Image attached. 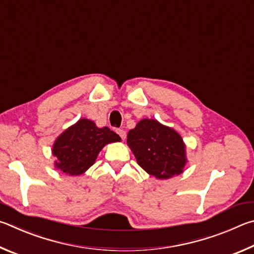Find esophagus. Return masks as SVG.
Returning <instances> with one entry per match:
<instances>
[{"label":"esophagus","mask_w":254,"mask_h":254,"mask_svg":"<svg viewBox=\"0 0 254 254\" xmlns=\"http://www.w3.org/2000/svg\"><path fill=\"white\" fill-rule=\"evenodd\" d=\"M116 131H117V134L120 136V138H122V139L126 138V131H125L124 129H120V128H119V129H117Z\"/></svg>","instance_id":"obj_1"}]
</instances>
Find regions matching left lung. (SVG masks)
<instances>
[{"label": "left lung", "mask_w": 254, "mask_h": 254, "mask_svg": "<svg viewBox=\"0 0 254 254\" xmlns=\"http://www.w3.org/2000/svg\"><path fill=\"white\" fill-rule=\"evenodd\" d=\"M127 144L141 168L157 179H170L186 164L182 137L156 120L143 119L128 132Z\"/></svg>", "instance_id": "1"}]
</instances>
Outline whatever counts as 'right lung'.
<instances>
[{
    "instance_id": "right-lung-1",
    "label": "right lung",
    "mask_w": 254,
    "mask_h": 254,
    "mask_svg": "<svg viewBox=\"0 0 254 254\" xmlns=\"http://www.w3.org/2000/svg\"><path fill=\"white\" fill-rule=\"evenodd\" d=\"M120 137L108 127L98 128L91 120L81 119L58 137L52 153L57 168L66 175H80L93 163L104 146L119 141Z\"/></svg>"
}]
</instances>
